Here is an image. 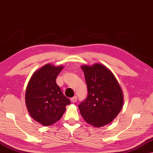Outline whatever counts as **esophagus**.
Wrapping results in <instances>:
<instances>
[{
	"label": "esophagus",
	"mask_w": 153,
	"mask_h": 153,
	"mask_svg": "<svg viewBox=\"0 0 153 153\" xmlns=\"http://www.w3.org/2000/svg\"><path fill=\"white\" fill-rule=\"evenodd\" d=\"M77 100V97L76 96H75L73 98H71V102H73V103L76 102Z\"/></svg>",
	"instance_id": "34e87169"
}]
</instances>
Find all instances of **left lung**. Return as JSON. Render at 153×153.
<instances>
[{
  "mask_svg": "<svg viewBox=\"0 0 153 153\" xmlns=\"http://www.w3.org/2000/svg\"><path fill=\"white\" fill-rule=\"evenodd\" d=\"M87 96L78 107L83 119L100 128L109 123L121 110L123 96L117 79L107 67L100 64L82 66Z\"/></svg>",
  "mask_w": 153,
  "mask_h": 153,
  "instance_id": "left-lung-1",
  "label": "left lung"
}]
</instances>
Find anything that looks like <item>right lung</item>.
Returning <instances> with one entry per match:
<instances>
[{"mask_svg": "<svg viewBox=\"0 0 153 153\" xmlns=\"http://www.w3.org/2000/svg\"><path fill=\"white\" fill-rule=\"evenodd\" d=\"M62 66L46 64L31 77L25 92V103L32 118L45 126L61 119L71 101L62 93L56 78Z\"/></svg>", "mask_w": 153, "mask_h": 153, "instance_id": "1", "label": "right lung"}]
</instances>
